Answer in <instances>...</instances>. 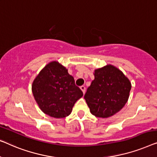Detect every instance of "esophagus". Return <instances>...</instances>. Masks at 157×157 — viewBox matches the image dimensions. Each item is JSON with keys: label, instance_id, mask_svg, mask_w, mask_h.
Wrapping results in <instances>:
<instances>
[{"label": "esophagus", "instance_id": "esophagus-1", "mask_svg": "<svg viewBox=\"0 0 157 157\" xmlns=\"http://www.w3.org/2000/svg\"><path fill=\"white\" fill-rule=\"evenodd\" d=\"M80 90H82V91L83 94L85 93V86H81V87H80Z\"/></svg>", "mask_w": 157, "mask_h": 157}]
</instances>
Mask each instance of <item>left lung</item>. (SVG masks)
<instances>
[{
  "label": "left lung",
  "instance_id": "obj_1",
  "mask_svg": "<svg viewBox=\"0 0 157 157\" xmlns=\"http://www.w3.org/2000/svg\"><path fill=\"white\" fill-rule=\"evenodd\" d=\"M94 75L84 98L93 115L109 117L127 103L131 82L121 70L112 65L95 70Z\"/></svg>",
  "mask_w": 157,
  "mask_h": 157
}]
</instances>
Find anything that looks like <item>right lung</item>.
<instances>
[{"instance_id":"1","label":"right lung","mask_w":157,"mask_h":157,"mask_svg":"<svg viewBox=\"0 0 157 157\" xmlns=\"http://www.w3.org/2000/svg\"><path fill=\"white\" fill-rule=\"evenodd\" d=\"M32 92L40 109L55 118L70 114L75 103L83 96L73 77L57 61L48 63L40 72L33 82Z\"/></svg>"}]
</instances>
